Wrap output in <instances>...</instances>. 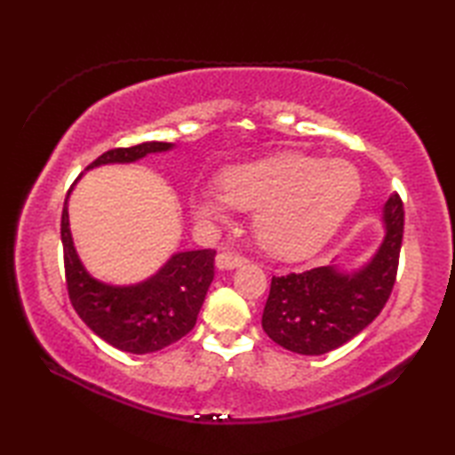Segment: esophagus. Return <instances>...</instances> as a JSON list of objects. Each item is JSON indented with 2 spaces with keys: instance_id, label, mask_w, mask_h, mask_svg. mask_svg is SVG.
I'll list each match as a JSON object with an SVG mask.
<instances>
[{
  "instance_id": "esophagus-1",
  "label": "esophagus",
  "mask_w": 455,
  "mask_h": 455,
  "mask_svg": "<svg viewBox=\"0 0 455 455\" xmlns=\"http://www.w3.org/2000/svg\"><path fill=\"white\" fill-rule=\"evenodd\" d=\"M246 262L248 259L244 256H240L236 252H228V250L217 254V267L219 269H235L238 266H244Z\"/></svg>"
}]
</instances>
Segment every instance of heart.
Wrapping results in <instances>:
<instances>
[{
	"instance_id": "b5f03b06",
	"label": "heart",
	"mask_w": 455,
	"mask_h": 455,
	"mask_svg": "<svg viewBox=\"0 0 455 455\" xmlns=\"http://www.w3.org/2000/svg\"><path fill=\"white\" fill-rule=\"evenodd\" d=\"M360 173L342 160L285 152L227 168L220 183L193 193L203 220L227 222L240 209L254 211V233L267 252L299 259L328 243L355 207Z\"/></svg>"
}]
</instances>
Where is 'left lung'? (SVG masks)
<instances>
[{
	"instance_id": "1",
	"label": "left lung",
	"mask_w": 455,
	"mask_h": 455,
	"mask_svg": "<svg viewBox=\"0 0 455 455\" xmlns=\"http://www.w3.org/2000/svg\"><path fill=\"white\" fill-rule=\"evenodd\" d=\"M385 238L357 272L321 266L272 277L262 328L285 350L321 355L360 334L381 313L397 277L404 211L399 193L383 207Z\"/></svg>"
}]
</instances>
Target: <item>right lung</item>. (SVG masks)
Listing matches in <instances>:
<instances>
[{"instance_id":"right-lung-1","label":"right lung","mask_w":455,"mask_h":455,"mask_svg":"<svg viewBox=\"0 0 455 455\" xmlns=\"http://www.w3.org/2000/svg\"><path fill=\"white\" fill-rule=\"evenodd\" d=\"M172 147L170 142L152 140L129 148H113L93 160L88 170L101 164L137 162L147 154L166 152ZM70 191L64 199L60 236L66 287L76 313L101 340L123 352L150 354L178 342L197 323L199 308L215 275V250L173 254L156 275L137 285L98 282L84 267L74 248L68 222Z\"/></svg>"}]
</instances>
